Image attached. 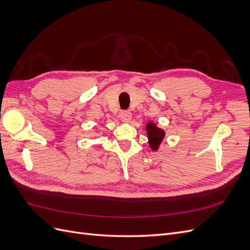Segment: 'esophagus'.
I'll use <instances>...</instances> for the list:
<instances>
[{
	"mask_svg": "<svg viewBox=\"0 0 250 250\" xmlns=\"http://www.w3.org/2000/svg\"><path fill=\"white\" fill-rule=\"evenodd\" d=\"M121 120L124 121V122H127V121H130L131 119V111L130 110H123L122 112H121Z\"/></svg>",
	"mask_w": 250,
	"mask_h": 250,
	"instance_id": "esophagus-1",
	"label": "esophagus"
}]
</instances>
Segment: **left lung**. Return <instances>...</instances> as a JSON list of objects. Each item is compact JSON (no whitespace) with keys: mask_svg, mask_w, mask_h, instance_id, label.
Listing matches in <instances>:
<instances>
[{"mask_svg":"<svg viewBox=\"0 0 250 250\" xmlns=\"http://www.w3.org/2000/svg\"><path fill=\"white\" fill-rule=\"evenodd\" d=\"M147 131H148L150 146L153 150H156L158 148V145H160L165 137V132L162 129H158V128L152 123L148 124Z\"/></svg>","mask_w":250,"mask_h":250,"instance_id":"obj_1","label":"left lung"}]
</instances>
